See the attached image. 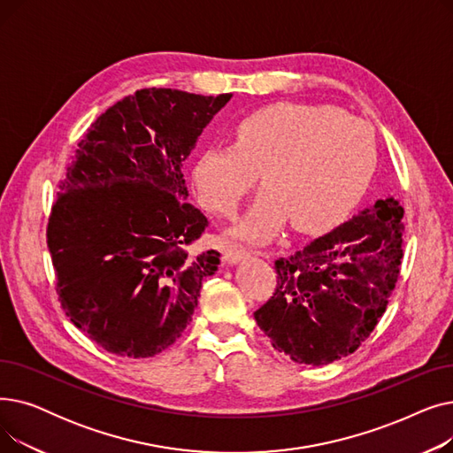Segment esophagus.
I'll return each instance as SVG.
<instances>
[{"label": "esophagus", "mask_w": 453, "mask_h": 453, "mask_svg": "<svg viewBox=\"0 0 453 453\" xmlns=\"http://www.w3.org/2000/svg\"><path fill=\"white\" fill-rule=\"evenodd\" d=\"M222 253H224V258L227 260L229 265L239 263L241 258H244V257H248V255H250V253H248L242 246H239V244H226Z\"/></svg>", "instance_id": "34e87169"}]
</instances>
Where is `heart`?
<instances>
[{
    "mask_svg": "<svg viewBox=\"0 0 453 453\" xmlns=\"http://www.w3.org/2000/svg\"><path fill=\"white\" fill-rule=\"evenodd\" d=\"M376 169V137L360 117L328 104L275 103L236 123L233 147H214L193 166L205 211L227 219L260 174L268 193L236 227L244 239L273 234L290 220L316 231L360 198Z\"/></svg>",
    "mask_w": 453,
    "mask_h": 453,
    "instance_id": "b5f03b06",
    "label": "heart"
}]
</instances>
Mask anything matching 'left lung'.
Here are the masks:
<instances>
[{"mask_svg": "<svg viewBox=\"0 0 453 453\" xmlns=\"http://www.w3.org/2000/svg\"><path fill=\"white\" fill-rule=\"evenodd\" d=\"M402 217L396 198L376 200L275 260V292L253 316L279 352L297 364L326 365L371 336L400 277Z\"/></svg>", "mask_w": 453, "mask_h": 453, "instance_id": "8db88e82", "label": "left lung"}]
</instances>
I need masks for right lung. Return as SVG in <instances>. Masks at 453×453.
Wrapping results in <instances>:
<instances>
[{
    "label": "right lung",
    "mask_w": 453,
    "mask_h": 453,
    "mask_svg": "<svg viewBox=\"0 0 453 453\" xmlns=\"http://www.w3.org/2000/svg\"><path fill=\"white\" fill-rule=\"evenodd\" d=\"M231 93L128 95L97 117L67 165L47 222L65 316L104 350L149 358L171 347L220 253L190 257L207 219L181 166Z\"/></svg>",
    "instance_id": "1"
}]
</instances>
